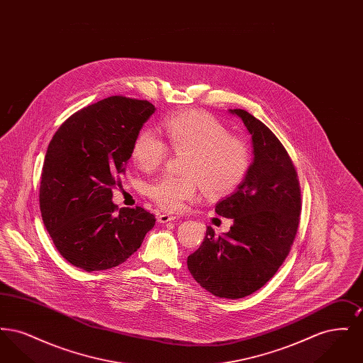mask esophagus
<instances>
[{"mask_svg":"<svg viewBox=\"0 0 363 363\" xmlns=\"http://www.w3.org/2000/svg\"><path fill=\"white\" fill-rule=\"evenodd\" d=\"M177 218H178V216L170 215V213H160V215H157V222H160V223H167V222L175 220Z\"/></svg>","mask_w":363,"mask_h":363,"instance_id":"1","label":"esophagus"}]
</instances>
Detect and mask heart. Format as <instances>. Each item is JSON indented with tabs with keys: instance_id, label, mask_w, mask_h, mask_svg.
Wrapping results in <instances>:
<instances>
[{
	"instance_id": "b5f03b06",
	"label": "heart",
	"mask_w": 363,
	"mask_h": 363,
	"mask_svg": "<svg viewBox=\"0 0 363 363\" xmlns=\"http://www.w3.org/2000/svg\"><path fill=\"white\" fill-rule=\"evenodd\" d=\"M164 140L152 129H141L130 156L143 172H155L167 159L169 148L182 159L184 177L163 175L147 185L148 197L166 211H178L193 200L200 186L211 197L238 188L250 169L252 152L245 138L230 135L213 116L201 110L181 111L162 122Z\"/></svg>"
}]
</instances>
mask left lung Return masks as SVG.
I'll return each instance as SVG.
<instances>
[{
	"instance_id": "obj_1",
	"label": "left lung",
	"mask_w": 363,
	"mask_h": 363,
	"mask_svg": "<svg viewBox=\"0 0 363 363\" xmlns=\"http://www.w3.org/2000/svg\"><path fill=\"white\" fill-rule=\"evenodd\" d=\"M231 113L252 135L253 163L237 191L215 207L218 215L233 219L230 231L218 237L208 225L188 268L209 293L238 299L259 290L289 256L302 203L298 174L279 138L246 110Z\"/></svg>"
}]
</instances>
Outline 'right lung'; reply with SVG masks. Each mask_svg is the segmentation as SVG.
Wrapping results in <instances>:
<instances>
[{"instance_id": "1", "label": "right lung", "mask_w": 363, "mask_h": 363, "mask_svg": "<svg viewBox=\"0 0 363 363\" xmlns=\"http://www.w3.org/2000/svg\"><path fill=\"white\" fill-rule=\"evenodd\" d=\"M154 111L148 101L108 96L72 114L48 147L42 219L61 256L86 272L126 261L155 225L144 208L118 209L111 201L133 140Z\"/></svg>"}]
</instances>
